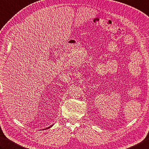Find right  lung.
<instances>
[{"instance_id": "add662e5", "label": "right lung", "mask_w": 149, "mask_h": 149, "mask_svg": "<svg viewBox=\"0 0 149 149\" xmlns=\"http://www.w3.org/2000/svg\"><path fill=\"white\" fill-rule=\"evenodd\" d=\"M52 126H53V125H51V126H50V127H48V128H50V127H52Z\"/></svg>"}]
</instances>
